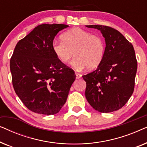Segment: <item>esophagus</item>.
Segmentation results:
<instances>
[{
  "mask_svg": "<svg viewBox=\"0 0 147 147\" xmlns=\"http://www.w3.org/2000/svg\"><path fill=\"white\" fill-rule=\"evenodd\" d=\"M76 79H79L82 77V74H80L79 73H76Z\"/></svg>",
  "mask_w": 147,
  "mask_h": 147,
  "instance_id": "1",
  "label": "esophagus"
}]
</instances>
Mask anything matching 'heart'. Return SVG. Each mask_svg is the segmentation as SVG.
<instances>
[{
  "label": "heart",
  "instance_id": "b5f03b06",
  "mask_svg": "<svg viewBox=\"0 0 147 147\" xmlns=\"http://www.w3.org/2000/svg\"><path fill=\"white\" fill-rule=\"evenodd\" d=\"M61 41L52 44V50L57 59L65 64L76 56L71 65L77 70L97 68L105 55V43L99 35H92L81 28H73L61 35Z\"/></svg>",
  "mask_w": 147,
  "mask_h": 147
}]
</instances>
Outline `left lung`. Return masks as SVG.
I'll list each match as a JSON object with an SVG mask.
<instances>
[{
    "label": "left lung",
    "instance_id": "obj_1",
    "mask_svg": "<svg viewBox=\"0 0 147 147\" xmlns=\"http://www.w3.org/2000/svg\"><path fill=\"white\" fill-rule=\"evenodd\" d=\"M105 38V55L95 71L83 76L88 102L94 110L108 113L125 105L134 92L137 61L133 46L119 31L104 25H86Z\"/></svg>",
    "mask_w": 147,
    "mask_h": 147
}]
</instances>
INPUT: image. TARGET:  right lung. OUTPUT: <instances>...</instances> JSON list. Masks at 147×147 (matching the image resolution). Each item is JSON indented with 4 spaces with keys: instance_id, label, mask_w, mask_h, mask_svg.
I'll use <instances>...</instances> for the list:
<instances>
[{
    "instance_id": "1",
    "label": "right lung",
    "mask_w": 147,
    "mask_h": 147,
    "mask_svg": "<svg viewBox=\"0 0 147 147\" xmlns=\"http://www.w3.org/2000/svg\"><path fill=\"white\" fill-rule=\"evenodd\" d=\"M69 26L42 24L18 42L10 61L15 93L28 109L44 115L59 112L76 80L74 70L52 50L56 35Z\"/></svg>"
}]
</instances>
